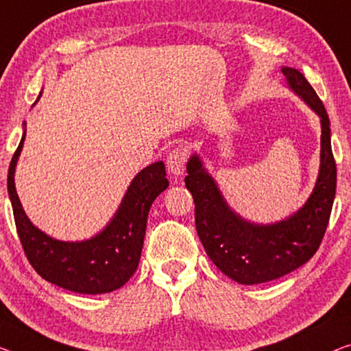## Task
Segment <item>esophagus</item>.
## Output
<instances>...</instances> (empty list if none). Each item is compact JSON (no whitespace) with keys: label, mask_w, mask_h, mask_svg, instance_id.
I'll return each instance as SVG.
<instances>
[{"label":"esophagus","mask_w":351,"mask_h":351,"mask_svg":"<svg viewBox=\"0 0 351 351\" xmlns=\"http://www.w3.org/2000/svg\"><path fill=\"white\" fill-rule=\"evenodd\" d=\"M187 158H189V154H187V149L184 146H178V148L170 151L169 158H167V169L175 176L182 175L186 170Z\"/></svg>","instance_id":"obj_1"}]
</instances>
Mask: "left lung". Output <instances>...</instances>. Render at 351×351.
<instances>
[{"label":"left lung","instance_id":"8db88e82","mask_svg":"<svg viewBox=\"0 0 351 351\" xmlns=\"http://www.w3.org/2000/svg\"><path fill=\"white\" fill-rule=\"evenodd\" d=\"M287 83L322 123L320 171L304 206L284 221L254 223L233 213L216 181L197 154L187 162L186 187L195 203L198 238L213 263L238 284L254 285L279 279L309 261L325 237L336 195V160L325 106L300 71L282 67Z\"/></svg>","mask_w":351,"mask_h":351}]
</instances>
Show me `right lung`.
I'll list each match as a JSON object with an SVG mask.
<instances>
[{
	"mask_svg": "<svg viewBox=\"0 0 351 351\" xmlns=\"http://www.w3.org/2000/svg\"><path fill=\"white\" fill-rule=\"evenodd\" d=\"M25 134L26 130L10 160L8 192L26 258L42 279L61 289L83 295H101L121 289L138 266L149 208L169 187L164 162H154L138 171L118 211L101 233L86 241H58L31 223L15 191V165L23 148Z\"/></svg>",
	"mask_w": 351,
	"mask_h": 351,
	"instance_id": "obj_1",
	"label": "right lung"
}]
</instances>
